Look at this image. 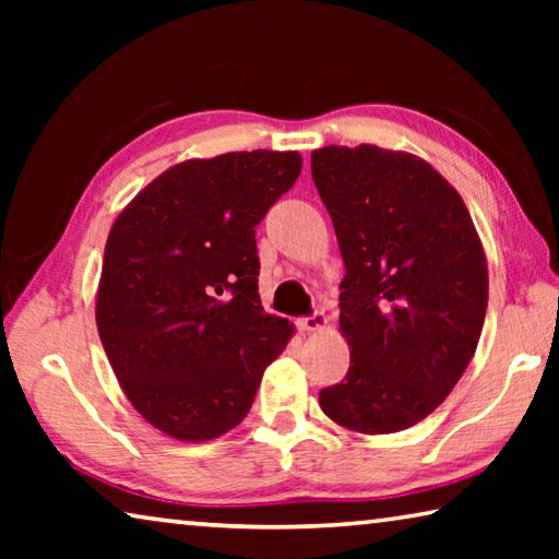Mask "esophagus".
Here are the masks:
<instances>
[{"instance_id":"1","label":"esophagus","mask_w":559,"mask_h":559,"mask_svg":"<svg viewBox=\"0 0 559 559\" xmlns=\"http://www.w3.org/2000/svg\"><path fill=\"white\" fill-rule=\"evenodd\" d=\"M328 323L325 320V316L323 313H310V316H302V318H298L296 320V325H298V330H302V333H313V330H320Z\"/></svg>"}]
</instances>
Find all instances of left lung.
Listing matches in <instances>:
<instances>
[{"instance_id":"1","label":"left lung","mask_w":559,"mask_h":559,"mask_svg":"<svg viewBox=\"0 0 559 559\" xmlns=\"http://www.w3.org/2000/svg\"><path fill=\"white\" fill-rule=\"evenodd\" d=\"M345 261L343 382L320 406L359 433L427 419L461 380L488 308L486 253L461 194L429 163L377 145L310 155Z\"/></svg>"}]
</instances>
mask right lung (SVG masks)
Instances as JSON below:
<instances>
[{"label": "right lung", "instance_id": "add662e5", "mask_svg": "<svg viewBox=\"0 0 559 559\" xmlns=\"http://www.w3.org/2000/svg\"><path fill=\"white\" fill-rule=\"evenodd\" d=\"M298 153L187 159L112 224L96 323L132 406L167 437L210 441L249 414L293 335L259 298L257 226L296 182Z\"/></svg>", "mask_w": 559, "mask_h": 559}]
</instances>
